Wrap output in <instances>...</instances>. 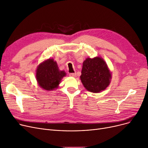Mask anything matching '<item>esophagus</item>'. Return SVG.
<instances>
[{"label": "esophagus", "mask_w": 148, "mask_h": 148, "mask_svg": "<svg viewBox=\"0 0 148 148\" xmlns=\"http://www.w3.org/2000/svg\"><path fill=\"white\" fill-rule=\"evenodd\" d=\"M69 75L70 76H72V77H76V74L75 73H70L69 74Z\"/></svg>", "instance_id": "obj_1"}]
</instances>
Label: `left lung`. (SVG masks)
<instances>
[{
  "instance_id": "1",
  "label": "left lung",
  "mask_w": 148,
  "mask_h": 148,
  "mask_svg": "<svg viewBox=\"0 0 148 148\" xmlns=\"http://www.w3.org/2000/svg\"><path fill=\"white\" fill-rule=\"evenodd\" d=\"M110 78L108 67L102 58H88L84 61L80 78L87 90L93 93L104 90L109 86Z\"/></svg>"
}]
</instances>
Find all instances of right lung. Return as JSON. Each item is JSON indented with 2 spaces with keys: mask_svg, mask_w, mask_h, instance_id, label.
I'll return each instance as SVG.
<instances>
[{
  "mask_svg": "<svg viewBox=\"0 0 148 148\" xmlns=\"http://www.w3.org/2000/svg\"><path fill=\"white\" fill-rule=\"evenodd\" d=\"M66 75L64 71L59 70L57 63L52 59L39 64L36 70V79L40 87L51 90L58 87L61 79Z\"/></svg>",
  "mask_w": 148,
  "mask_h": 148,
  "instance_id": "right-lung-1",
  "label": "right lung"
}]
</instances>
